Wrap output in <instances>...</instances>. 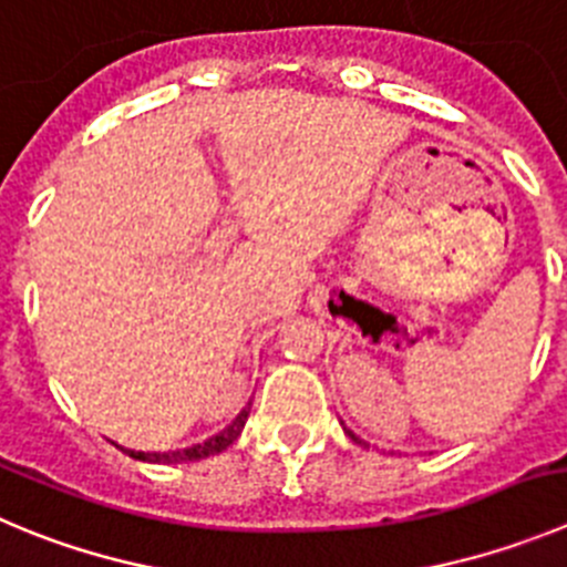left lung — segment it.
<instances>
[{
  "label": "left lung",
  "instance_id": "8db88e82",
  "mask_svg": "<svg viewBox=\"0 0 567 567\" xmlns=\"http://www.w3.org/2000/svg\"><path fill=\"white\" fill-rule=\"evenodd\" d=\"M349 436H352V439H355V442H361V439H358V436H355V433H349Z\"/></svg>",
  "mask_w": 567,
  "mask_h": 567
}]
</instances>
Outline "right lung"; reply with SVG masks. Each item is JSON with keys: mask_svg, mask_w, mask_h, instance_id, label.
Instances as JSON below:
<instances>
[{"mask_svg": "<svg viewBox=\"0 0 567 567\" xmlns=\"http://www.w3.org/2000/svg\"><path fill=\"white\" fill-rule=\"evenodd\" d=\"M248 420V409L240 411L235 422H231L226 431H220L218 436L206 439L204 444H195V447H187V451H173V453H142V451H125L131 458H140V462H153V464H178V462H198V458H209L215 453H224L237 436H240L243 425Z\"/></svg>", "mask_w": 567, "mask_h": 567, "instance_id": "obj_1", "label": "right lung"}]
</instances>
